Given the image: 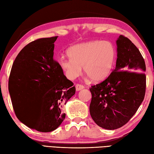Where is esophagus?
Instances as JSON below:
<instances>
[{"mask_svg": "<svg viewBox=\"0 0 154 154\" xmlns=\"http://www.w3.org/2000/svg\"><path fill=\"white\" fill-rule=\"evenodd\" d=\"M75 88H76V91H80L81 89H84V86L83 85H81V84H77L76 85H75Z\"/></svg>", "mask_w": 154, "mask_h": 154, "instance_id": "34e87169", "label": "esophagus"}]
</instances>
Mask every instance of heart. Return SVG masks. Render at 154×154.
Here are the masks:
<instances>
[{
  "label": "heart",
  "mask_w": 154,
  "mask_h": 154,
  "mask_svg": "<svg viewBox=\"0 0 154 154\" xmlns=\"http://www.w3.org/2000/svg\"><path fill=\"white\" fill-rule=\"evenodd\" d=\"M70 58L61 59L60 66L69 79L84 73L93 82H100L110 75L116 57V49L109 41H91L79 44L68 51Z\"/></svg>",
  "instance_id": "obj_1"
}]
</instances>
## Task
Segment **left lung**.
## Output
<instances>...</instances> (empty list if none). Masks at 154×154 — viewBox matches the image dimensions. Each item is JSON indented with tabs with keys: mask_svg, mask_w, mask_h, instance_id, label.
Here are the masks:
<instances>
[{
	"mask_svg": "<svg viewBox=\"0 0 154 154\" xmlns=\"http://www.w3.org/2000/svg\"><path fill=\"white\" fill-rule=\"evenodd\" d=\"M116 67L105 80L91 86L89 110L98 126L115 130L123 126L138 110L144 99L146 64L142 55L128 38L116 41ZM136 70V72H134Z\"/></svg>",
	"mask_w": 154,
	"mask_h": 154,
	"instance_id": "obj_1",
	"label": "left lung"
}]
</instances>
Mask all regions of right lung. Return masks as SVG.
Listing matches in <instances>:
<instances>
[{"instance_id": "add662e5", "label": "right lung", "mask_w": 154, "mask_h": 154, "mask_svg": "<svg viewBox=\"0 0 154 154\" xmlns=\"http://www.w3.org/2000/svg\"><path fill=\"white\" fill-rule=\"evenodd\" d=\"M57 38H40L26 45L13 63L8 80L16 117L42 132L60 126L65 118L63 106L75 93L73 82L54 59Z\"/></svg>"}]
</instances>
